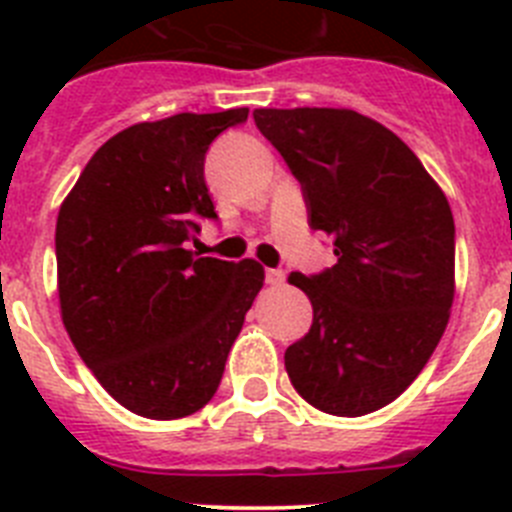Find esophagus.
<instances>
[{"mask_svg":"<svg viewBox=\"0 0 512 512\" xmlns=\"http://www.w3.org/2000/svg\"><path fill=\"white\" fill-rule=\"evenodd\" d=\"M284 274L282 269H266V284H271V287H279V284H284Z\"/></svg>","mask_w":512,"mask_h":512,"instance_id":"obj_1","label":"esophagus"}]
</instances>
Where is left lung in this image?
<instances>
[{"label": "left lung", "instance_id": "8db88e82", "mask_svg": "<svg viewBox=\"0 0 512 512\" xmlns=\"http://www.w3.org/2000/svg\"><path fill=\"white\" fill-rule=\"evenodd\" d=\"M302 184L336 266L289 274L310 297V333L284 351L312 408L359 418L408 390L454 302V215L420 158L372 117L336 107L253 110Z\"/></svg>", "mask_w": 512, "mask_h": 512}]
</instances>
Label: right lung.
<instances>
[{
	"mask_svg": "<svg viewBox=\"0 0 512 512\" xmlns=\"http://www.w3.org/2000/svg\"><path fill=\"white\" fill-rule=\"evenodd\" d=\"M248 107L138 122L81 171L56 223L61 318L84 364L122 408L187 418L220 387L264 266L187 243L215 220L205 153Z\"/></svg>",
	"mask_w": 512,
	"mask_h": 512,
	"instance_id": "right-lung-1",
	"label": "right lung"
}]
</instances>
